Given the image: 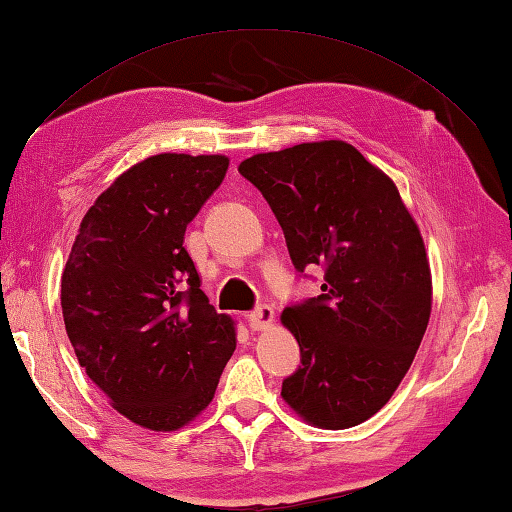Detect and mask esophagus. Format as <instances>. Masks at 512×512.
<instances>
[{
    "label": "esophagus",
    "mask_w": 512,
    "mask_h": 512,
    "mask_svg": "<svg viewBox=\"0 0 512 512\" xmlns=\"http://www.w3.org/2000/svg\"><path fill=\"white\" fill-rule=\"evenodd\" d=\"M275 322V310L270 306H257L248 313V324L253 330H266Z\"/></svg>",
    "instance_id": "obj_1"
}]
</instances>
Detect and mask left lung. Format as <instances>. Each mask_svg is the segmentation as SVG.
Listing matches in <instances>:
<instances>
[{
  "instance_id": "obj_1",
  "label": "left lung",
  "mask_w": 512,
  "mask_h": 512,
  "mask_svg": "<svg viewBox=\"0 0 512 512\" xmlns=\"http://www.w3.org/2000/svg\"><path fill=\"white\" fill-rule=\"evenodd\" d=\"M264 195L295 268H324L322 295L286 306L302 366L282 397L308 424L344 430L397 390L426 333L430 266L415 219L384 170L342 139L239 164Z\"/></svg>"
}]
</instances>
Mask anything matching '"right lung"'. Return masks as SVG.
<instances>
[{"instance_id":"obj_1","label":"right lung","mask_w":512,"mask_h":512,"mask_svg":"<svg viewBox=\"0 0 512 512\" xmlns=\"http://www.w3.org/2000/svg\"><path fill=\"white\" fill-rule=\"evenodd\" d=\"M228 157L162 153L88 208L62 275L79 366L137 426L177 430L213 402L235 322L199 288L186 226L224 182Z\"/></svg>"}]
</instances>
